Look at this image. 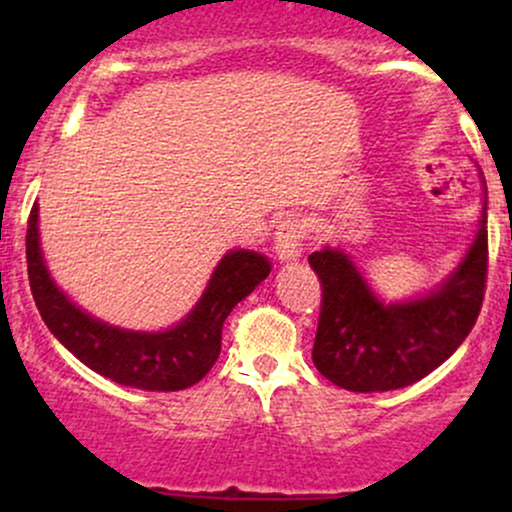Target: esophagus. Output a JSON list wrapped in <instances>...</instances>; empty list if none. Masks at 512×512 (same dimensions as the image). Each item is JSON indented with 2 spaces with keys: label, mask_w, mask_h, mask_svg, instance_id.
Returning a JSON list of instances; mask_svg holds the SVG:
<instances>
[{
  "label": "esophagus",
  "mask_w": 512,
  "mask_h": 512,
  "mask_svg": "<svg viewBox=\"0 0 512 512\" xmlns=\"http://www.w3.org/2000/svg\"><path fill=\"white\" fill-rule=\"evenodd\" d=\"M303 240H305V228L298 219H286L281 221V226L276 228L274 248L281 262H296L303 255Z\"/></svg>",
  "instance_id": "obj_1"
}]
</instances>
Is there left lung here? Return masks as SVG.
<instances>
[{
  "mask_svg": "<svg viewBox=\"0 0 512 512\" xmlns=\"http://www.w3.org/2000/svg\"><path fill=\"white\" fill-rule=\"evenodd\" d=\"M322 286L315 368L351 392H387L426 378L455 354L477 322L486 293V199L467 255L438 289L407 303H383L342 250L308 257Z\"/></svg>",
  "mask_w": 512,
  "mask_h": 512,
  "instance_id": "1",
  "label": "left lung"
}]
</instances>
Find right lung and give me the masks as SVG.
<instances>
[{
  "label": "right lung",
  "mask_w": 512,
  "mask_h": 512,
  "mask_svg": "<svg viewBox=\"0 0 512 512\" xmlns=\"http://www.w3.org/2000/svg\"><path fill=\"white\" fill-rule=\"evenodd\" d=\"M26 262L31 293L48 330L103 378L151 392H175L199 383L221 354L226 317L272 272L264 255L228 252L185 320L166 332H132L96 320L57 289L40 252L38 204L28 216Z\"/></svg>",
  "instance_id": "obj_1"
}]
</instances>
